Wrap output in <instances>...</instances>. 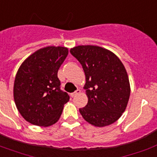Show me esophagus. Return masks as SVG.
Masks as SVG:
<instances>
[{"label":"esophagus","mask_w":157,"mask_h":157,"mask_svg":"<svg viewBox=\"0 0 157 157\" xmlns=\"http://www.w3.org/2000/svg\"><path fill=\"white\" fill-rule=\"evenodd\" d=\"M80 93H81V90H77L76 91H75V92L71 94V97H72V98H73V97H76V96L77 95V94H79Z\"/></svg>","instance_id":"obj_1"}]
</instances>
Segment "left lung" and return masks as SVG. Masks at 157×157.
Instances as JSON below:
<instances>
[{
	"label": "left lung",
	"instance_id": "obj_1",
	"mask_svg": "<svg viewBox=\"0 0 157 157\" xmlns=\"http://www.w3.org/2000/svg\"><path fill=\"white\" fill-rule=\"evenodd\" d=\"M86 74L88 103L80 108L86 121L103 127L117 121L127 107L130 94L129 77L119 58L96 45H78L70 50Z\"/></svg>",
	"mask_w": 157,
	"mask_h": 157
}]
</instances>
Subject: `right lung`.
<instances>
[{"mask_svg":"<svg viewBox=\"0 0 157 157\" xmlns=\"http://www.w3.org/2000/svg\"><path fill=\"white\" fill-rule=\"evenodd\" d=\"M68 49L47 46L24 60L16 74L13 98L21 116L29 123L47 127L61 116L69 95L60 90L58 71Z\"/></svg>","mask_w":157,"mask_h":157,"instance_id":"obj_1","label":"right lung"}]
</instances>
